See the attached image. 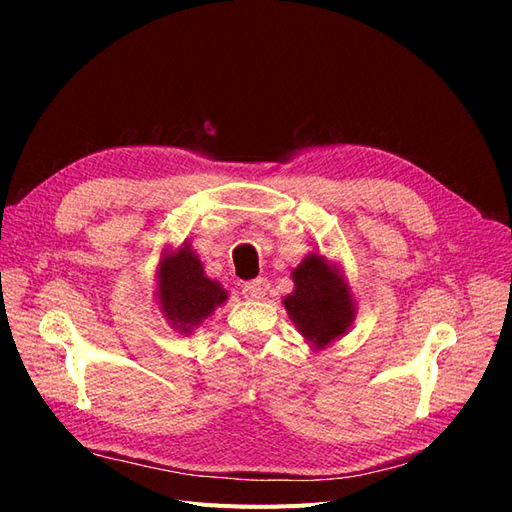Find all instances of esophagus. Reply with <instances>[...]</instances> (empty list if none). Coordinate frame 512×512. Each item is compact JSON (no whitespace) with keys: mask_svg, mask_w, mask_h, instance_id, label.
Instances as JSON below:
<instances>
[{"mask_svg":"<svg viewBox=\"0 0 512 512\" xmlns=\"http://www.w3.org/2000/svg\"><path fill=\"white\" fill-rule=\"evenodd\" d=\"M268 289H270V283H268V280H266V278H257V280H251V283H246V285L242 287V295H244L246 300H255V302H259V300L266 298Z\"/></svg>","mask_w":512,"mask_h":512,"instance_id":"esophagus-1","label":"esophagus"}]
</instances>
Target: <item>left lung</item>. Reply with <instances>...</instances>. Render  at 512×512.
<instances>
[{
	"instance_id": "obj_1",
	"label": "left lung",
	"mask_w": 512,
	"mask_h": 512,
	"mask_svg": "<svg viewBox=\"0 0 512 512\" xmlns=\"http://www.w3.org/2000/svg\"><path fill=\"white\" fill-rule=\"evenodd\" d=\"M293 291L283 306L295 329L315 351L349 332L357 306L344 270L319 251H310L291 272Z\"/></svg>"
}]
</instances>
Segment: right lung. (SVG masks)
Instances as JSON below:
<instances>
[{"label":"right lung","instance_id":"obj_1","mask_svg":"<svg viewBox=\"0 0 512 512\" xmlns=\"http://www.w3.org/2000/svg\"><path fill=\"white\" fill-rule=\"evenodd\" d=\"M155 302L163 319L180 334H191L227 302L219 280L208 278L189 240L163 249L157 266Z\"/></svg>","mask_w":512,"mask_h":512}]
</instances>
